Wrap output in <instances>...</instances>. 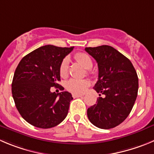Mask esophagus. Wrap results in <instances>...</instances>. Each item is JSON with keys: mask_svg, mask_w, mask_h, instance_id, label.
I'll list each match as a JSON object with an SVG mask.
<instances>
[{"mask_svg": "<svg viewBox=\"0 0 154 154\" xmlns=\"http://www.w3.org/2000/svg\"><path fill=\"white\" fill-rule=\"evenodd\" d=\"M72 97H74V98H77V97H83V95L76 94V93H73V94H72Z\"/></svg>", "mask_w": 154, "mask_h": 154, "instance_id": "34e87169", "label": "esophagus"}]
</instances>
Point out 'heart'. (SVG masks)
I'll return each mask as SVG.
<instances>
[{"label":"heart","instance_id":"1","mask_svg":"<svg viewBox=\"0 0 154 154\" xmlns=\"http://www.w3.org/2000/svg\"><path fill=\"white\" fill-rule=\"evenodd\" d=\"M75 59L87 70H90L93 67V61L90 55L84 52H80L76 54ZM69 58L64 57L61 61L59 67V73L61 77H64L67 76L68 72ZM90 86V82L87 80H77V79H70L66 83L65 87L69 91L74 93H84L87 87Z\"/></svg>","mask_w":154,"mask_h":154}]
</instances>
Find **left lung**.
Returning <instances> with one entry per match:
<instances>
[{
  "label": "left lung",
  "instance_id": "1",
  "mask_svg": "<svg viewBox=\"0 0 154 154\" xmlns=\"http://www.w3.org/2000/svg\"><path fill=\"white\" fill-rule=\"evenodd\" d=\"M85 51L98 64V80L93 89L105 96L89 108L87 116L96 127L112 128L125 120L135 103L137 72L128 57L109 45L88 47Z\"/></svg>",
  "mask_w": 154,
  "mask_h": 154
}]
</instances>
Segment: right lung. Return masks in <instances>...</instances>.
<instances>
[{
  "label": "right lung",
  "mask_w": 154,
  "mask_h": 154,
  "mask_svg": "<svg viewBox=\"0 0 154 154\" xmlns=\"http://www.w3.org/2000/svg\"><path fill=\"white\" fill-rule=\"evenodd\" d=\"M73 49L47 45L24 56L16 68L13 98L20 116L32 125L50 128L67 116L71 94L51 93L50 89L59 86L60 64Z\"/></svg>",
  "instance_id": "add662e5"
}]
</instances>
